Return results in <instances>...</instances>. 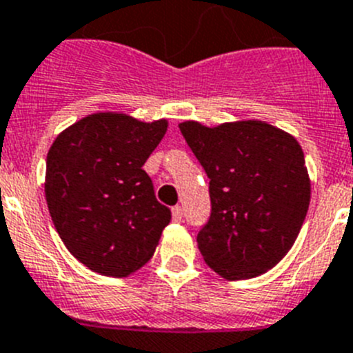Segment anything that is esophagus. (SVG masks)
Instances as JSON below:
<instances>
[{
  "label": "esophagus",
  "instance_id": "34e87169",
  "mask_svg": "<svg viewBox=\"0 0 353 353\" xmlns=\"http://www.w3.org/2000/svg\"><path fill=\"white\" fill-rule=\"evenodd\" d=\"M172 219L174 222H183V208L181 206L172 208Z\"/></svg>",
  "mask_w": 353,
  "mask_h": 353
}]
</instances>
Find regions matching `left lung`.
I'll list each match as a JSON object with an SVG mask.
<instances>
[{"label":"left lung","mask_w":353,"mask_h":353,"mask_svg":"<svg viewBox=\"0 0 353 353\" xmlns=\"http://www.w3.org/2000/svg\"><path fill=\"white\" fill-rule=\"evenodd\" d=\"M179 130L210 177L211 214L197 234L204 261L228 281L274 268L295 243L311 201L300 143L261 121L216 128L186 121Z\"/></svg>","instance_id":"obj_1"}]
</instances>
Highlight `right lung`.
<instances>
[{
    "label": "right lung",
    "instance_id": "right-lung-1",
    "mask_svg": "<svg viewBox=\"0 0 353 353\" xmlns=\"http://www.w3.org/2000/svg\"><path fill=\"white\" fill-rule=\"evenodd\" d=\"M165 119L87 115L58 134L46 159V201L69 252L92 272L128 277L152 257L170 210L156 201L143 163Z\"/></svg>",
    "mask_w": 353,
    "mask_h": 353
}]
</instances>
